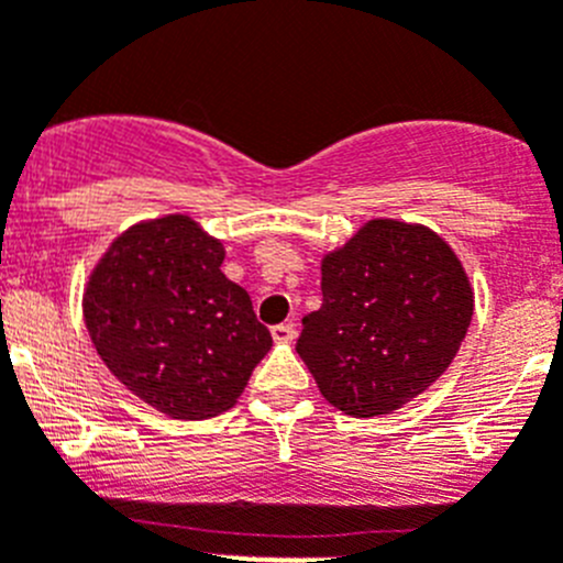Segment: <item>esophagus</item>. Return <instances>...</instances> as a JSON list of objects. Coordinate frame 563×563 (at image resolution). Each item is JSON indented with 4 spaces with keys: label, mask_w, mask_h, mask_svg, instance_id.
Segmentation results:
<instances>
[{
    "label": "esophagus",
    "mask_w": 563,
    "mask_h": 563,
    "mask_svg": "<svg viewBox=\"0 0 563 563\" xmlns=\"http://www.w3.org/2000/svg\"><path fill=\"white\" fill-rule=\"evenodd\" d=\"M294 335H297V327H294L291 321H283V324L272 327V338H275L277 343H291Z\"/></svg>",
    "instance_id": "esophagus-1"
}]
</instances>
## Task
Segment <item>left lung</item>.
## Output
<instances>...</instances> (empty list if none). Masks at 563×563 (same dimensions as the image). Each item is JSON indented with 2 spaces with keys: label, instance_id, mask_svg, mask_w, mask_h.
<instances>
[{
  "label": "left lung",
  "instance_id": "8db88e82",
  "mask_svg": "<svg viewBox=\"0 0 563 563\" xmlns=\"http://www.w3.org/2000/svg\"><path fill=\"white\" fill-rule=\"evenodd\" d=\"M471 319V280L445 239L368 220L321 258V308L302 319L297 352L332 407L374 418L445 374Z\"/></svg>",
  "mask_w": 563,
  "mask_h": 563
}]
</instances>
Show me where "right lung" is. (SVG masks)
I'll return each instance as SVG.
<instances>
[{
    "mask_svg": "<svg viewBox=\"0 0 563 563\" xmlns=\"http://www.w3.org/2000/svg\"><path fill=\"white\" fill-rule=\"evenodd\" d=\"M225 247L192 217L167 214L120 233L87 280L85 324L107 368L181 420L236 404L272 349L250 294L222 275Z\"/></svg>",
    "mask_w": 563,
    "mask_h": 563,
    "instance_id": "right-lung-1",
    "label": "right lung"
}]
</instances>
